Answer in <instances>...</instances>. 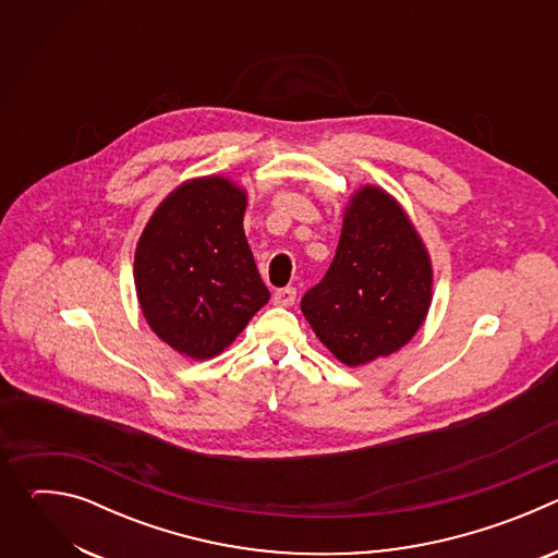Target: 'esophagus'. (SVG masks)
I'll list each match as a JSON object with an SVG mask.
<instances>
[{
    "label": "esophagus",
    "instance_id": "esophagus-1",
    "mask_svg": "<svg viewBox=\"0 0 558 558\" xmlns=\"http://www.w3.org/2000/svg\"><path fill=\"white\" fill-rule=\"evenodd\" d=\"M295 302V287H284L274 293V304L278 306H291Z\"/></svg>",
    "mask_w": 558,
    "mask_h": 558
}]
</instances>
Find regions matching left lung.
<instances>
[{"label": "left lung", "instance_id": "left-lung-1", "mask_svg": "<svg viewBox=\"0 0 558 558\" xmlns=\"http://www.w3.org/2000/svg\"><path fill=\"white\" fill-rule=\"evenodd\" d=\"M430 260L404 209L386 192L351 198L336 258L302 295L315 336L347 366L402 349L430 306Z\"/></svg>", "mask_w": 558, "mask_h": 558}]
</instances>
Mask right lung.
Masks as SVG:
<instances>
[{
    "label": "right lung",
    "mask_w": 558,
    "mask_h": 558,
    "mask_svg": "<svg viewBox=\"0 0 558 558\" xmlns=\"http://www.w3.org/2000/svg\"><path fill=\"white\" fill-rule=\"evenodd\" d=\"M247 196L220 177L174 190L143 229L134 280L151 331L194 360L218 355L267 304L243 216Z\"/></svg>",
    "instance_id": "add662e5"
}]
</instances>
